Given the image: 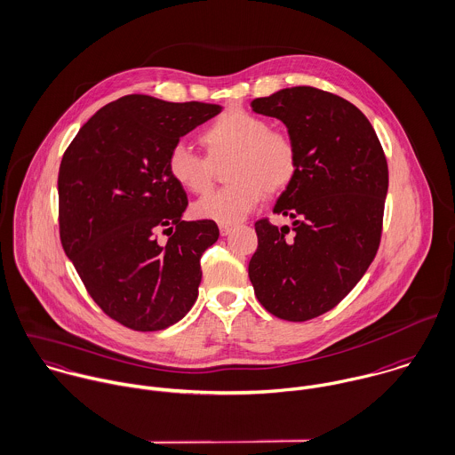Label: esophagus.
<instances>
[{
  "label": "esophagus",
  "instance_id": "obj_1",
  "mask_svg": "<svg viewBox=\"0 0 455 455\" xmlns=\"http://www.w3.org/2000/svg\"><path fill=\"white\" fill-rule=\"evenodd\" d=\"M232 230H234V225H225V223H220V234H221V235H228Z\"/></svg>",
  "mask_w": 455,
  "mask_h": 455
}]
</instances>
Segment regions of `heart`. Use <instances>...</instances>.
I'll use <instances>...</instances> for the list:
<instances>
[{"label":"heart","mask_w":455,"mask_h":455,"mask_svg":"<svg viewBox=\"0 0 455 455\" xmlns=\"http://www.w3.org/2000/svg\"><path fill=\"white\" fill-rule=\"evenodd\" d=\"M209 156L218 160L232 156L227 180L230 186L218 189L193 205L195 216L216 223L234 225L243 221L266 196L293 181L299 167L293 140L271 130L267 119L244 108H228L209 123L200 133ZM174 181L195 195L209 191L212 171L207 158L189 146L178 142L167 158Z\"/></svg>","instance_id":"heart-1"}]
</instances>
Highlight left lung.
Listing matches in <instances>:
<instances>
[{"label": "left lung", "mask_w": 455, "mask_h": 455, "mask_svg": "<svg viewBox=\"0 0 455 455\" xmlns=\"http://www.w3.org/2000/svg\"><path fill=\"white\" fill-rule=\"evenodd\" d=\"M279 119L293 140L299 167L273 212L290 228L255 223L259 248L250 279L274 316L304 322L343 300L372 262L381 235L388 169L363 112L332 92L297 86L251 101Z\"/></svg>", "instance_id": "left-lung-1"}]
</instances>
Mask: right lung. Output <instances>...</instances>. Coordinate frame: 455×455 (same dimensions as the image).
<instances>
[{"instance_id": "obj_1", "label": "right lung", "mask_w": 455, "mask_h": 455, "mask_svg": "<svg viewBox=\"0 0 455 455\" xmlns=\"http://www.w3.org/2000/svg\"><path fill=\"white\" fill-rule=\"evenodd\" d=\"M220 112L214 103L128 94L101 107L63 155V250L92 300L124 327L167 329L198 297L200 259L220 230L212 220L182 221L188 198L167 158L181 137ZM158 231L170 232L165 245Z\"/></svg>"}]
</instances>
